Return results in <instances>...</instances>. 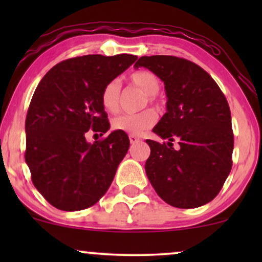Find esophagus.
<instances>
[{"mask_svg":"<svg viewBox=\"0 0 262 262\" xmlns=\"http://www.w3.org/2000/svg\"><path fill=\"white\" fill-rule=\"evenodd\" d=\"M129 140H130L132 144H135L138 141H140V138L137 137V135H129Z\"/></svg>","mask_w":262,"mask_h":262,"instance_id":"34e87169","label":"esophagus"}]
</instances>
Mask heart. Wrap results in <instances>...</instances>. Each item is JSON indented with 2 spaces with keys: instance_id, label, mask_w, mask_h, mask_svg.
<instances>
[{
  "instance_id": "b5f03b06",
  "label": "heart",
  "mask_w": 262,
  "mask_h": 262,
  "mask_svg": "<svg viewBox=\"0 0 262 262\" xmlns=\"http://www.w3.org/2000/svg\"><path fill=\"white\" fill-rule=\"evenodd\" d=\"M130 85L139 89L146 95L149 102H154V96L159 92L161 82L155 74L140 70L130 74L128 77ZM101 102L104 110L110 113H116L121 106V83L118 80H112L104 85L101 92ZM156 122L154 111L145 110L134 114H121L113 118L112 128L114 130L124 132L130 135L141 134L151 128Z\"/></svg>"
}]
</instances>
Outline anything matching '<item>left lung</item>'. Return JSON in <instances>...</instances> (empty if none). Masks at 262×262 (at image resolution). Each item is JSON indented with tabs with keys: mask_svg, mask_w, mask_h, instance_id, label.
<instances>
[{
	"mask_svg": "<svg viewBox=\"0 0 262 262\" xmlns=\"http://www.w3.org/2000/svg\"><path fill=\"white\" fill-rule=\"evenodd\" d=\"M164 81L166 113L152 132L166 143L146 140L145 171L160 198L176 208L210 202L231 170L234 135L227 98L201 66L170 55L141 56L134 68ZM178 140L179 148H172Z\"/></svg>",
	"mask_w": 262,
	"mask_h": 262,
	"instance_id": "obj_1",
	"label": "left lung"
}]
</instances>
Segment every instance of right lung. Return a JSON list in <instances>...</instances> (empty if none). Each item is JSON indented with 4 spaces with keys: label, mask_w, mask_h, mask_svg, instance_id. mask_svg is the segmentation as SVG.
<instances>
[{
    "label": "right lung",
    "mask_w": 262,
    "mask_h": 262,
    "mask_svg": "<svg viewBox=\"0 0 262 262\" xmlns=\"http://www.w3.org/2000/svg\"><path fill=\"white\" fill-rule=\"evenodd\" d=\"M137 59L95 54L64 60L35 89L26 118L25 156L33 185L55 208L86 209L110 188L129 149L128 135L114 130L93 144L86 137L110 129L101 92Z\"/></svg>",
    "instance_id": "right-lung-1"
}]
</instances>
